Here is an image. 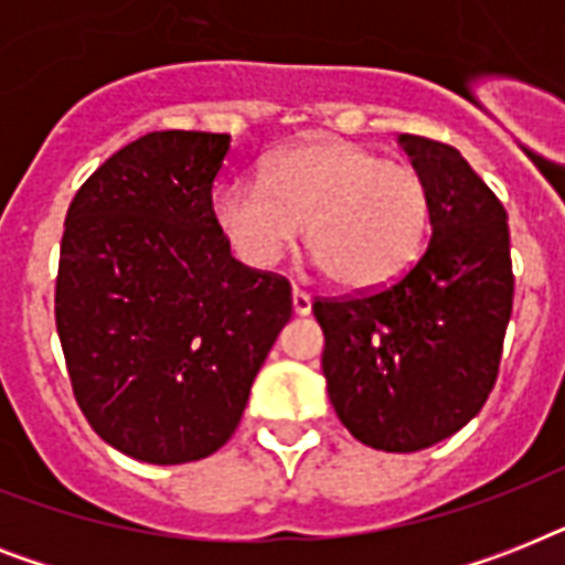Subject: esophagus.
<instances>
[{"instance_id":"34e87169","label":"esophagus","mask_w":565,"mask_h":565,"mask_svg":"<svg viewBox=\"0 0 565 565\" xmlns=\"http://www.w3.org/2000/svg\"><path fill=\"white\" fill-rule=\"evenodd\" d=\"M310 305H313V301H310V292L299 290V287H292V310H296L299 317H308Z\"/></svg>"}]
</instances>
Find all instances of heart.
<instances>
[{
    "mask_svg": "<svg viewBox=\"0 0 565 565\" xmlns=\"http://www.w3.org/2000/svg\"><path fill=\"white\" fill-rule=\"evenodd\" d=\"M213 222L243 264L269 269L299 239L345 290L395 281L430 228L425 181L413 167L343 140L275 154L264 179L231 175L211 199Z\"/></svg>",
    "mask_w": 565,
    "mask_h": 565,
    "instance_id": "heart-1",
    "label": "heart"
}]
</instances>
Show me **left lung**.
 Instances as JSON below:
<instances>
[{
  "mask_svg": "<svg viewBox=\"0 0 565 565\" xmlns=\"http://www.w3.org/2000/svg\"><path fill=\"white\" fill-rule=\"evenodd\" d=\"M430 202L425 255L381 290L317 299L328 398L354 439L422 451L495 386L513 310L508 211L455 146L402 135Z\"/></svg>",
  "mask_w": 565,
  "mask_h": 565,
  "instance_id": "left-lung-1",
  "label": "left lung"
}]
</instances>
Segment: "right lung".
Here are the masks:
<instances>
[{"instance_id": "obj_1", "label": "right lung", "mask_w": 565, "mask_h": 565, "mask_svg": "<svg viewBox=\"0 0 565 565\" xmlns=\"http://www.w3.org/2000/svg\"><path fill=\"white\" fill-rule=\"evenodd\" d=\"M228 135L152 131L66 211L55 322L84 419L143 463L225 446L292 313L290 281L231 257L213 222Z\"/></svg>"}]
</instances>
